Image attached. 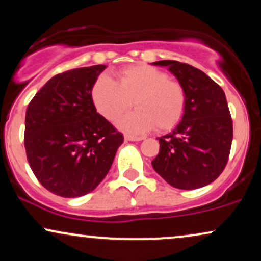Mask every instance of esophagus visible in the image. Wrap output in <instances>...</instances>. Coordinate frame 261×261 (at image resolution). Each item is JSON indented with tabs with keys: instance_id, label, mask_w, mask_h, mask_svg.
<instances>
[{
	"instance_id": "esophagus-1",
	"label": "esophagus",
	"mask_w": 261,
	"mask_h": 261,
	"mask_svg": "<svg viewBox=\"0 0 261 261\" xmlns=\"http://www.w3.org/2000/svg\"><path fill=\"white\" fill-rule=\"evenodd\" d=\"M141 140H143L142 137L131 136V135H125V141H141Z\"/></svg>"
}]
</instances>
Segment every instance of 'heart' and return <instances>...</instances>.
Wrapping results in <instances>:
<instances>
[{
  "label": "heart",
  "instance_id": "heart-1",
  "mask_svg": "<svg viewBox=\"0 0 261 261\" xmlns=\"http://www.w3.org/2000/svg\"><path fill=\"white\" fill-rule=\"evenodd\" d=\"M92 100L101 116L113 121L133 106L136 110L119 119L118 126L130 134H145L155 127L170 130L184 115L187 94L178 81L148 65L128 66L119 82L101 74L92 87Z\"/></svg>",
  "mask_w": 261,
  "mask_h": 261
}]
</instances>
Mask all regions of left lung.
Segmentation results:
<instances>
[{
	"label": "left lung",
	"instance_id": "8db88e82",
	"mask_svg": "<svg viewBox=\"0 0 261 261\" xmlns=\"http://www.w3.org/2000/svg\"><path fill=\"white\" fill-rule=\"evenodd\" d=\"M152 65L168 67L187 94L184 115L172 133L158 137L160 153L152 167L172 187L193 190L216 180L223 172L233 125L223 89L199 68L172 60Z\"/></svg>",
	"mask_w": 261,
	"mask_h": 261
}]
</instances>
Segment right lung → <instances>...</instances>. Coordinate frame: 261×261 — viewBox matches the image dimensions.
<instances>
[{"label":"right lung","mask_w":261,"mask_h":261,"mask_svg":"<svg viewBox=\"0 0 261 261\" xmlns=\"http://www.w3.org/2000/svg\"><path fill=\"white\" fill-rule=\"evenodd\" d=\"M106 68L95 65L56 74L27 108L29 166L40 184L56 195L79 197L94 190L124 142L92 100V87Z\"/></svg>","instance_id":"add662e5"}]
</instances>
